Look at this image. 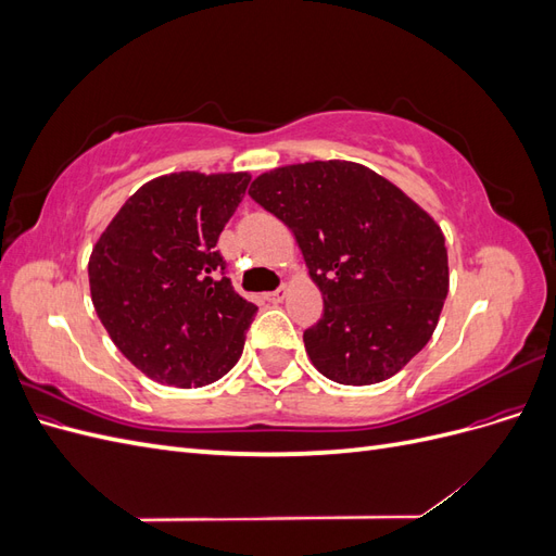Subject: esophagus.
<instances>
[{"instance_id":"1","label":"esophagus","mask_w":556,"mask_h":556,"mask_svg":"<svg viewBox=\"0 0 556 556\" xmlns=\"http://www.w3.org/2000/svg\"><path fill=\"white\" fill-rule=\"evenodd\" d=\"M285 296H288V290L278 288L276 292H268V294H266V301H271V304H280V301H282Z\"/></svg>"}]
</instances>
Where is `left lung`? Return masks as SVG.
Here are the masks:
<instances>
[{
  "label": "left lung",
  "instance_id": "1",
  "mask_svg": "<svg viewBox=\"0 0 556 556\" xmlns=\"http://www.w3.org/2000/svg\"><path fill=\"white\" fill-rule=\"evenodd\" d=\"M248 194L292 229L323 292L325 313L304 331L319 374L376 384L429 343L450 288L447 248L406 192L364 164L315 160L257 176Z\"/></svg>",
  "mask_w": 556,
  "mask_h": 556
}]
</instances>
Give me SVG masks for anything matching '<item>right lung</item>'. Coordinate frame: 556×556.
Instances as JSON below:
<instances>
[{
    "label": "right lung",
    "mask_w": 556,
    "mask_h": 556,
    "mask_svg": "<svg viewBox=\"0 0 556 556\" xmlns=\"http://www.w3.org/2000/svg\"><path fill=\"white\" fill-rule=\"evenodd\" d=\"M248 172L148 180L115 213L88 262L90 296L111 341L143 376L180 390L239 362L257 306L233 292L215 250Z\"/></svg>",
    "instance_id": "obj_1"
}]
</instances>
